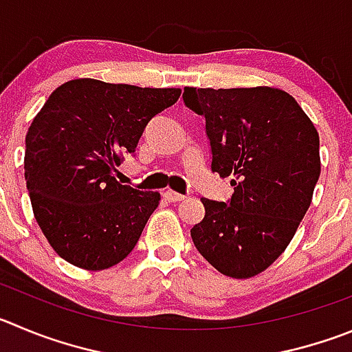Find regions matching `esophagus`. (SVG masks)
I'll use <instances>...</instances> for the list:
<instances>
[{"label": "esophagus", "mask_w": 352, "mask_h": 352, "mask_svg": "<svg viewBox=\"0 0 352 352\" xmlns=\"http://www.w3.org/2000/svg\"><path fill=\"white\" fill-rule=\"evenodd\" d=\"M163 198H165L166 201H170V203H175V201H182L184 195H180V192H175V191H172V189H168V191L163 192Z\"/></svg>", "instance_id": "obj_1"}]
</instances>
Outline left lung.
Instances as JSON below:
<instances>
[{"label": "left lung", "instance_id": "left-lung-1", "mask_svg": "<svg viewBox=\"0 0 352 352\" xmlns=\"http://www.w3.org/2000/svg\"><path fill=\"white\" fill-rule=\"evenodd\" d=\"M184 104L205 116L212 172L231 177L228 203L201 198L191 229L199 254L238 280L265 271L294 238L320 179V135L287 91L184 88Z\"/></svg>", "mask_w": 352, "mask_h": 352}]
</instances>
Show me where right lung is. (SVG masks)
Returning a JSON list of instances; mask_svg holds the SVG:
<instances>
[{
	"label": "right lung",
	"mask_w": 352,
	"mask_h": 352,
	"mask_svg": "<svg viewBox=\"0 0 352 352\" xmlns=\"http://www.w3.org/2000/svg\"><path fill=\"white\" fill-rule=\"evenodd\" d=\"M180 94L81 78L52 91L36 114L25 135L29 198L45 238L69 264L102 271L135 248L161 196L121 186L114 173Z\"/></svg>",
	"instance_id": "add662e5"
}]
</instances>
